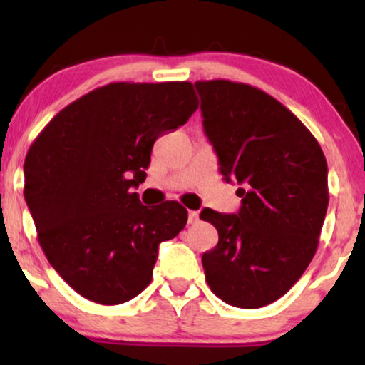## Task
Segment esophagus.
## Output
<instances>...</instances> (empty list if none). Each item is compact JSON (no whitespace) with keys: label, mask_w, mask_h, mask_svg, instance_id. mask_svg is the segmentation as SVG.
I'll return each instance as SVG.
<instances>
[{"label":"esophagus","mask_w":365,"mask_h":365,"mask_svg":"<svg viewBox=\"0 0 365 365\" xmlns=\"http://www.w3.org/2000/svg\"><path fill=\"white\" fill-rule=\"evenodd\" d=\"M197 221H199V212H197V211H188V223L194 225V223H197Z\"/></svg>","instance_id":"34e87169"}]
</instances>
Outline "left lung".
<instances>
[{
  "mask_svg": "<svg viewBox=\"0 0 365 365\" xmlns=\"http://www.w3.org/2000/svg\"><path fill=\"white\" fill-rule=\"evenodd\" d=\"M195 89L221 175L244 185L238 215L200 212L220 237L202 255L206 282L226 304L264 307L299 282L317 250L329 202L324 153L302 121L257 87L217 78Z\"/></svg>",
  "mask_w": 365,
  "mask_h": 365,
  "instance_id": "1",
  "label": "left lung"
}]
</instances>
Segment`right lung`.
<instances>
[{
    "label": "right lung",
    "mask_w": 365,
    "mask_h": 365,
    "mask_svg": "<svg viewBox=\"0 0 365 365\" xmlns=\"http://www.w3.org/2000/svg\"><path fill=\"white\" fill-rule=\"evenodd\" d=\"M190 82H113L68 104L25 158L24 195L56 273L87 300L123 304L144 290L161 242L187 225L175 200L142 206L158 137L187 123Z\"/></svg>",
    "instance_id": "obj_1"
}]
</instances>
